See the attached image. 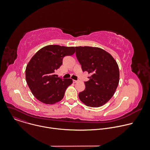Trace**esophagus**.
<instances>
[{"label":"esophagus","instance_id":"esophagus-1","mask_svg":"<svg viewBox=\"0 0 150 150\" xmlns=\"http://www.w3.org/2000/svg\"><path fill=\"white\" fill-rule=\"evenodd\" d=\"M79 82L78 80H73V82H74V83H77V82Z\"/></svg>","mask_w":150,"mask_h":150}]
</instances>
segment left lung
Masks as SVG:
<instances>
[{"label":"left lung","instance_id":"8db88e82","mask_svg":"<svg viewBox=\"0 0 150 150\" xmlns=\"http://www.w3.org/2000/svg\"><path fill=\"white\" fill-rule=\"evenodd\" d=\"M76 56L82 69L91 74L79 98L86 106L98 108L113 96L119 82V69L113 57L98 47H76Z\"/></svg>","mask_w":150,"mask_h":150}]
</instances>
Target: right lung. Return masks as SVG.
<instances>
[{
  "label": "right lung",
  "instance_id": "1",
  "mask_svg": "<svg viewBox=\"0 0 150 150\" xmlns=\"http://www.w3.org/2000/svg\"><path fill=\"white\" fill-rule=\"evenodd\" d=\"M75 52L74 47L49 45L31 58L25 69V79L33 95L39 101L52 105L61 101L72 79H62L55 71L62 64L63 58Z\"/></svg>",
  "mask_w": 150,
  "mask_h": 150
}]
</instances>
